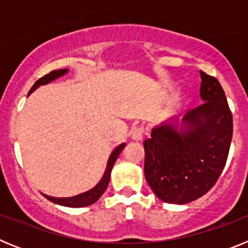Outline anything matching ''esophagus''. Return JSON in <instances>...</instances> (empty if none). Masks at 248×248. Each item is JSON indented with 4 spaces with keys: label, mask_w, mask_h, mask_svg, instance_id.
Masks as SVG:
<instances>
[{
    "label": "esophagus",
    "mask_w": 248,
    "mask_h": 248,
    "mask_svg": "<svg viewBox=\"0 0 248 248\" xmlns=\"http://www.w3.org/2000/svg\"><path fill=\"white\" fill-rule=\"evenodd\" d=\"M143 134H144L143 126H134L130 131V137L134 141H141V140H143Z\"/></svg>",
    "instance_id": "esophagus-1"
}]
</instances>
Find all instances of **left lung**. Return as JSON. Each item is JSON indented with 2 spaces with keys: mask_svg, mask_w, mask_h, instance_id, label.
Masks as SVG:
<instances>
[{
  "mask_svg": "<svg viewBox=\"0 0 248 248\" xmlns=\"http://www.w3.org/2000/svg\"><path fill=\"white\" fill-rule=\"evenodd\" d=\"M202 104L181 120L171 117L144 141V174L164 202L189 203L211 189L222 172L232 139V114L222 87L200 71Z\"/></svg>",
  "mask_w": 248,
  "mask_h": 248,
  "instance_id": "8db88e82",
  "label": "left lung"
}]
</instances>
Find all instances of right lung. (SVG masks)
Instances as JSON below:
<instances>
[{
    "mask_svg": "<svg viewBox=\"0 0 248 248\" xmlns=\"http://www.w3.org/2000/svg\"><path fill=\"white\" fill-rule=\"evenodd\" d=\"M68 73V69H58V71H53L50 72V73L46 74L45 77L42 78H39L36 83L33 84V87L31 88V91L28 92V95L31 93H33L37 88H39L41 85H46L48 83L53 82V80L58 79L61 77L65 76ZM126 144L125 143H122L120 145H118L117 148L114 149L111 151L110 156L108 159V163H107V168H105V171L103 174L102 179L99 180V183L97 184L95 186H93L91 190L88 191L82 192V194H78L76 196H72V198H54V196H49V195H46L43 194L47 200L52 201L53 203H57V205H61V206H67V207H84V206H89V205H93L94 202H97L99 200V198L104 194V191L107 190L109 185V180H110V174H111V169H113L114 164L117 161L118 156L120 155V153L123 151V149L125 148Z\"/></svg>",
    "mask_w": 248,
    "mask_h": 248,
    "instance_id": "1",
    "label": "right lung"
}]
</instances>
